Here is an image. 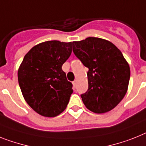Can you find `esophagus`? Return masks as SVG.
I'll list each match as a JSON object with an SVG mask.
<instances>
[{
    "label": "esophagus",
    "mask_w": 146,
    "mask_h": 146,
    "mask_svg": "<svg viewBox=\"0 0 146 146\" xmlns=\"http://www.w3.org/2000/svg\"><path fill=\"white\" fill-rule=\"evenodd\" d=\"M73 85L74 88H76V85H77V80H75L74 82H73Z\"/></svg>",
    "instance_id": "obj_1"
}]
</instances>
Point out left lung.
Instances as JSON below:
<instances>
[{
  "mask_svg": "<svg viewBox=\"0 0 146 146\" xmlns=\"http://www.w3.org/2000/svg\"><path fill=\"white\" fill-rule=\"evenodd\" d=\"M75 56L89 70L88 89L82 94L90 111L103 113L114 108L128 90L130 67L122 52L111 41L88 37L73 41Z\"/></svg>",
  "mask_w": 146,
  "mask_h": 146,
  "instance_id": "left-lung-1",
  "label": "left lung"
}]
</instances>
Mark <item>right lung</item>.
Here are the masks:
<instances>
[{"mask_svg": "<svg viewBox=\"0 0 146 146\" xmlns=\"http://www.w3.org/2000/svg\"><path fill=\"white\" fill-rule=\"evenodd\" d=\"M72 44L59 41L40 43L25 55L18 68V83L24 100L43 117L62 113L73 94V84L62 69L72 52Z\"/></svg>", "mask_w": 146, "mask_h": 146, "instance_id": "1", "label": "right lung"}]
</instances>
